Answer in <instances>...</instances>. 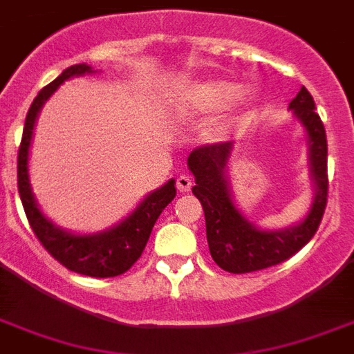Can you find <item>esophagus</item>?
<instances>
[{
  "label": "esophagus",
  "instance_id": "esophagus-1",
  "mask_svg": "<svg viewBox=\"0 0 354 354\" xmlns=\"http://www.w3.org/2000/svg\"><path fill=\"white\" fill-rule=\"evenodd\" d=\"M176 187L180 192H189L192 187V180L189 174H180L176 180Z\"/></svg>",
  "mask_w": 354,
  "mask_h": 354
}]
</instances>
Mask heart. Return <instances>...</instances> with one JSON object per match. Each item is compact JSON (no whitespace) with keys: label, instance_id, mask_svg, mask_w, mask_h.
<instances>
[{"label":"heart","instance_id":"obj_1","mask_svg":"<svg viewBox=\"0 0 354 354\" xmlns=\"http://www.w3.org/2000/svg\"><path fill=\"white\" fill-rule=\"evenodd\" d=\"M238 96V87L231 82L198 83L185 93V102L202 111H220Z\"/></svg>","mask_w":354,"mask_h":354}]
</instances>
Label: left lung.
Here are the masks:
<instances>
[{
	"mask_svg": "<svg viewBox=\"0 0 354 354\" xmlns=\"http://www.w3.org/2000/svg\"><path fill=\"white\" fill-rule=\"evenodd\" d=\"M292 114L306 127L309 140L311 176L315 182V200L306 218L287 229L263 231L252 225L238 211L227 180V162L232 142L212 143L194 149L187 165L194 174L196 185L192 194L200 200L205 212L207 242L212 260L232 274L260 271L289 260L306 245L322 222L327 205V138L320 116L315 112V100L306 87L289 103Z\"/></svg>",
	"mask_w": 354,
	"mask_h": 354,
	"instance_id": "1",
	"label": "left lung"
}]
</instances>
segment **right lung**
Returning <instances> with one entry per match:
<instances>
[{"label":"right lung","instance_id":"obj_1","mask_svg":"<svg viewBox=\"0 0 354 354\" xmlns=\"http://www.w3.org/2000/svg\"><path fill=\"white\" fill-rule=\"evenodd\" d=\"M93 73L96 71H93V67H88L85 63L73 65L65 68L54 82L43 87L39 94L34 97L32 105L27 112L18 152V191L34 234L62 266L67 267L68 271L80 272L85 277L112 278L129 271L136 263L138 258L142 257L158 216L176 196V187H174L176 182L169 180L165 185L151 192L132 211V214H129L123 222L109 231L96 232V234H73V232L63 231L54 225L48 218H45L34 200L30 180H28V149L32 142L36 118L41 111L43 103L47 102L54 91L63 82H67L68 77Z\"/></svg>","mask_w":354,"mask_h":354}]
</instances>
